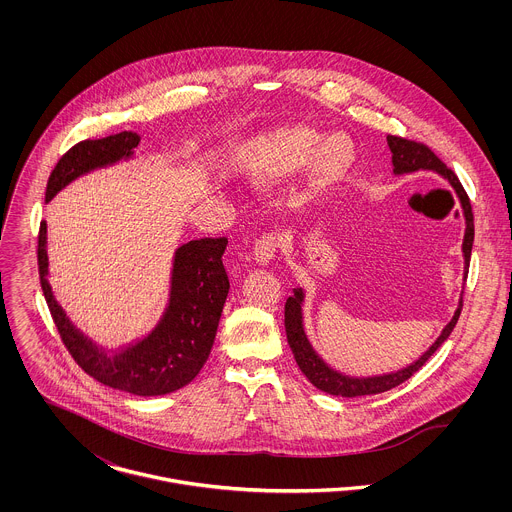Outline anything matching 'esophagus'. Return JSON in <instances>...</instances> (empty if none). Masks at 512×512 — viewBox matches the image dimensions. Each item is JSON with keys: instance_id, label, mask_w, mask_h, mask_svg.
<instances>
[{"instance_id": "34e87169", "label": "esophagus", "mask_w": 512, "mask_h": 512, "mask_svg": "<svg viewBox=\"0 0 512 512\" xmlns=\"http://www.w3.org/2000/svg\"><path fill=\"white\" fill-rule=\"evenodd\" d=\"M278 248H280V240L278 236L274 234H268V236H262L256 240L254 244V258L260 266H268L274 262L276 254H278Z\"/></svg>"}]
</instances>
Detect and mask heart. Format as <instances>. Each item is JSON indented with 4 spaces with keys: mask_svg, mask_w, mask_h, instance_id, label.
I'll list each match as a JSON object with an SVG mask.
<instances>
[{
    "mask_svg": "<svg viewBox=\"0 0 512 512\" xmlns=\"http://www.w3.org/2000/svg\"><path fill=\"white\" fill-rule=\"evenodd\" d=\"M357 147L345 134L327 136L293 124L256 140L244 157V175L256 187H280L307 169L311 191L327 193L347 183L357 169Z\"/></svg>",
    "mask_w": 512,
    "mask_h": 512,
    "instance_id": "1",
    "label": "heart"
}]
</instances>
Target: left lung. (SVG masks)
<instances>
[{
  "instance_id": "1",
  "label": "left lung",
  "mask_w": 512,
  "mask_h": 512,
  "mask_svg": "<svg viewBox=\"0 0 512 512\" xmlns=\"http://www.w3.org/2000/svg\"><path fill=\"white\" fill-rule=\"evenodd\" d=\"M386 142H388V147L392 151V171H394L396 177L412 175V173H418V171H432V173L439 175L441 179H445L449 183V187L453 189V193L459 201L463 219H465V234H463V244H461L463 282H465L467 272H469L473 238H475L471 203H469V197H467L465 189L461 187L455 173L445 167V163L439 159L430 147L410 142V140H402V138H396V136H388ZM303 303H305V290L303 288H293L292 297H288V301H286V335H288V343L292 347L295 363L315 388H319L327 394H333V396L355 398V396H372V394L386 392V390L402 384L404 380H408L414 372H418L422 366L426 365L428 359L438 351L439 347L447 341V337L451 335V331H453V327L459 319V313H461L463 292L459 295V305H457L453 317L441 329L438 339L414 363L402 366L398 370H392V372H382V374H372V376H351V374L341 372L329 363H325V359L315 351V347L311 345V341L307 337L305 321H303Z\"/></svg>"
}]
</instances>
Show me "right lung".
Masks as SVG:
<instances>
[{"label":"right lung","instance_id":"obj_1","mask_svg":"<svg viewBox=\"0 0 512 512\" xmlns=\"http://www.w3.org/2000/svg\"><path fill=\"white\" fill-rule=\"evenodd\" d=\"M138 144L140 136L134 132L76 144L53 169L45 203L92 171L130 161ZM226 246V238H199L181 244L173 252L169 295L157 323L146 335L108 349L82 333L57 301L49 284L47 222L43 220L37 250L41 288L74 361L94 380L136 396H163L187 386L207 363L217 337L230 290L222 266Z\"/></svg>","mask_w":512,"mask_h":512}]
</instances>
